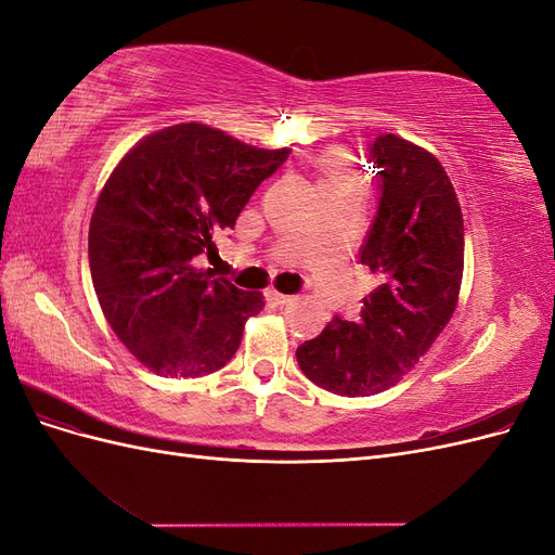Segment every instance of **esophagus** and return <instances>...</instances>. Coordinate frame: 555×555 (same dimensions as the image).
<instances>
[{
	"instance_id": "34e87169",
	"label": "esophagus",
	"mask_w": 555,
	"mask_h": 555,
	"mask_svg": "<svg viewBox=\"0 0 555 555\" xmlns=\"http://www.w3.org/2000/svg\"><path fill=\"white\" fill-rule=\"evenodd\" d=\"M268 296V300H271L273 306H289L292 300H294V296H287V294H280V292H268L266 294Z\"/></svg>"
}]
</instances>
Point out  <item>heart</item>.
I'll use <instances>...</instances> for the list:
<instances>
[{"label": "heart", "instance_id": "obj_1", "mask_svg": "<svg viewBox=\"0 0 555 555\" xmlns=\"http://www.w3.org/2000/svg\"><path fill=\"white\" fill-rule=\"evenodd\" d=\"M335 182H357V180L340 159H326L322 184H335Z\"/></svg>", "mask_w": 555, "mask_h": 555}]
</instances>
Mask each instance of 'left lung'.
Returning <instances> with one entry per match:
<instances>
[{
	"instance_id": "8db88e82",
	"label": "left lung",
	"mask_w": 555,
	"mask_h": 555,
	"mask_svg": "<svg viewBox=\"0 0 555 555\" xmlns=\"http://www.w3.org/2000/svg\"><path fill=\"white\" fill-rule=\"evenodd\" d=\"M382 188L359 259L377 278L354 322H333L296 349L304 375L359 398L391 389L451 322L463 282V212L444 166L396 133L373 143Z\"/></svg>"
}]
</instances>
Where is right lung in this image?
I'll return each mask as SVG.
<instances>
[{
    "label": "right lung",
    "instance_id": "obj_1",
    "mask_svg": "<svg viewBox=\"0 0 555 555\" xmlns=\"http://www.w3.org/2000/svg\"><path fill=\"white\" fill-rule=\"evenodd\" d=\"M289 153L182 122L117 162L90 220V271L106 322L147 371L194 379L236 354L263 294L212 278L196 257L212 255V233L233 229Z\"/></svg>",
    "mask_w": 555,
    "mask_h": 555
}]
</instances>
